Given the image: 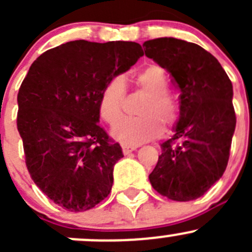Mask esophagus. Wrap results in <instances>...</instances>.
Returning a JSON list of instances; mask_svg holds the SVG:
<instances>
[{"label":"esophagus","instance_id":"obj_1","mask_svg":"<svg viewBox=\"0 0 252 252\" xmlns=\"http://www.w3.org/2000/svg\"><path fill=\"white\" fill-rule=\"evenodd\" d=\"M134 150H136L135 146H128V145H123V146H122V151H123L124 155H129L130 152H133Z\"/></svg>","mask_w":252,"mask_h":252}]
</instances>
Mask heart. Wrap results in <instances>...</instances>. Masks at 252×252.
Returning <instances> with one entry per match:
<instances>
[{"instance_id": "b5f03b06", "label": "heart", "mask_w": 252, "mask_h": 252, "mask_svg": "<svg viewBox=\"0 0 252 252\" xmlns=\"http://www.w3.org/2000/svg\"><path fill=\"white\" fill-rule=\"evenodd\" d=\"M136 89L146 94L135 118H124L113 129V136L126 145H140L169 131L179 119V106L168 91L166 70L150 64L134 77ZM126 83L122 77H113L103 86L98 98V113L103 122L113 126L123 112Z\"/></svg>"}]
</instances>
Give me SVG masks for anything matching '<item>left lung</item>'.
I'll use <instances>...</instances> for the list:
<instances>
[{"label":"left lung","instance_id":"1","mask_svg":"<svg viewBox=\"0 0 252 252\" xmlns=\"http://www.w3.org/2000/svg\"><path fill=\"white\" fill-rule=\"evenodd\" d=\"M144 46L180 90L179 121L174 135L161 145L150 183L169 200L191 201L227 168L236 124L232 81L217 58L196 44L159 37Z\"/></svg>","mask_w":252,"mask_h":252}]
</instances>
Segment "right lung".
Here are the masks:
<instances>
[{"mask_svg": "<svg viewBox=\"0 0 252 252\" xmlns=\"http://www.w3.org/2000/svg\"><path fill=\"white\" fill-rule=\"evenodd\" d=\"M144 55L129 41L75 40L34 61L18 93L17 126L25 164L42 192L70 212L111 192L122 147L98 126V98L110 79Z\"/></svg>", "mask_w": 252, "mask_h": 252, "instance_id": "1", "label": "right lung"}]
</instances>
